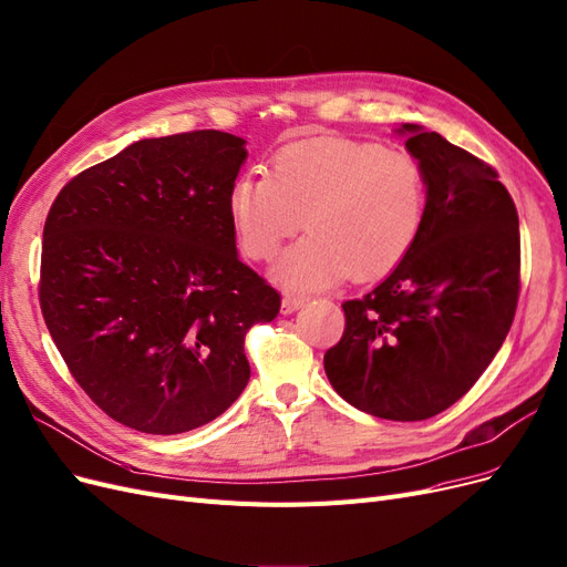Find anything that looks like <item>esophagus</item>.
I'll return each instance as SVG.
<instances>
[{"label":"esophagus","instance_id":"obj_1","mask_svg":"<svg viewBox=\"0 0 567 567\" xmlns=\"http://www.w3.org/2000/svg\"><path fill=\"white\" fill-rule=\"evenodd\" d=\"M301 306H303V299H299V297H285L282 303H280V312L282 315H291V312H297Z\"/></svg>","mask_w":567,"mask_h":567}]
</instances>
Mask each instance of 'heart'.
<instances>
[{
  "mask_svg": "<svg viewBox=\"0 0 567 567\" xmlns=\"http://www.w3.org/2000/svg\"><path fill=\"white\" fill-rule=\"evenodd\" d=\"M229 215L243 252L274 259L303 227L306 238L282 255L274 278L287 291H315L386 276L410 252L426 215V176L405 151L348 138L289 143L270 176L245 171L229 189Z\"/></svg>",
  "mask_w": 567,
  "mask_h": 567,
  "instance_id": "1",
  "label": "heart"
}]
</instances>
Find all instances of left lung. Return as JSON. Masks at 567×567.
Masks as SVG:
<instances>
[{
	"mask_svg": "<svg viewBox=\"0 0 567 567\" xmlns=\"http://www.w3.org/2000/svg\"><path fill=\"white\" fill-rule=\"evenodd\" d=\"M393 132L424 168V225L378 287L342 303L344 333L324 354V371L357 410L422 422L480 380L512 327L519 215L475 155L422 125Z\"/></svg>",
	"mask_w": 567,
	"mask_h": 567,
	"instance_id": "8db88e82",
	"label": "left lung"
}]
</instances>
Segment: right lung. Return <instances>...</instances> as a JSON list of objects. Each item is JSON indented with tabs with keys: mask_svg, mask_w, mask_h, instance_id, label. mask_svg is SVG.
Wrapping results in <instances>:
<instances>
[{
	"mask_svg": "<svg viewBox=\"0 0 567 567\" xmlns=\"http://www.w3.org/2000/svg\"><path fill=\"white\" fill-rule=\"evenodd\" d=\"M245 138H143L79 174L48 213L39 299L71 375L115 422L199 429L250 380L245 333L280 293L238 259L229 189Z\"/></svg>",
	"mask_w": 567,
	"mask_h": 567,
	"instance_id": "right-lung-1",
	"label": "right lung"
}]
</instances>
